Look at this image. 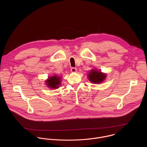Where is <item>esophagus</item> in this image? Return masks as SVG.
Returning a JSON list of instances; mask_svg holds the SVG:
<instances>
[{"label": "esophagus", "mask_w": 147, "mask_h": 147, "mask_svg": "<svg viewBox=\"0 0 147 147\" xmlns=\"http://www.w3.org/2000/svg\"><path fill=\"white\" fill-rule=\"evenodd\" d=\"M70 71H71L72 73H76V72H77V69L75 68V67H72V68H71Z\"/></svg>", "instance_id": "obj_1"}]
</instances>
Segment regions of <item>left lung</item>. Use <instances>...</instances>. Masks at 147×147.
I'll list each match as a JSON object with an SVG mask.
<instances>
[{"label": "left lung", "instance_id": "left-lung-1", "mask_svg": "<svg viewBox=\"0 0 147 147\" xmlns=\"http://www.w3.org/2000/svg\"><path fill=\"white\" fill-rule=\"evenodd\" d=\"M107 77L105 73H102L98 70L92 69L88 74L89 80L93 84H100L103 82Z\"/></svg>", "mask_w": 147, "mask_h": 147}]
</instances>
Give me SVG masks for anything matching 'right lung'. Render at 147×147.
I'll return each instance as SVG.
<instances>
[{"label":"right lung","instance_id":"1","mask_svg":"<svg viewBox=\"0 0 147 147\" xmlns=\"http://www.w3.org/2000/svg\"><path fill=\"white\" fill-rule=\"evenodd\" d=\"M46 85L52 89H57L61 84V77L57 76L49 77L46 80Z\"/></svg>","mask_w":147,"mask_h":147}]
</instances>
